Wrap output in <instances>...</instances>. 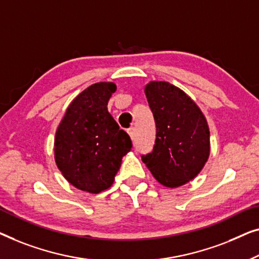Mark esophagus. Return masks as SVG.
I'll return each mask as SVG.
<instances>
[{
	"label": "esophagus",
	"mask_w": 259,
	"mask_h": 259,
	"mask_svg": "<svg viewBox=\"0 0 259 259\" xmlns=\"http://www.w3.org/2000/svg\"><path fill=\"white\" fill-rule=\"evenodd\" d=\"M128 134H129L131 140H134V138H135V128H134V126L128 130Z\"/></svg>",
	"instance_id": "obj_1"
}]
</instances>
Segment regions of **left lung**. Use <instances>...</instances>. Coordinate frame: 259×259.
<instances>
[{"label": "left lung", "mask_w": 259, "mask_h": 259, "mask_svg": "<svg viewBox=\"0 0 259 259\" xmlns=\"http://www.w3.org/2000/svg\"><path fill=\"white\" fill-rule=\"evenodd\" d=\"M156 123V141L142 161L159 184L178 188L197 176L210 156V130L195 101L178 87L150 81L144 87Z\"/></svg>", "instance_id": "1"}]
</instances>
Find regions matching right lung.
<instances>
[{"label": "right lung", "instance_id": "obj_1", "mask_svg": "<svg viewBox=\"0 0 259 259\" xmlns=\"http://www.w3.org/2000/svg\"><path fill=\"white\" fill-rule=\"evenodd\" d=\"M117 87L92 84L76 96L55 135L54 157L63 177L78 190L98 194L114 184L123 156L131 150L129 135L108 111Z\"/></svg>", "mask_w": 259, "mask_h": 259}]
</instances>
